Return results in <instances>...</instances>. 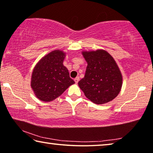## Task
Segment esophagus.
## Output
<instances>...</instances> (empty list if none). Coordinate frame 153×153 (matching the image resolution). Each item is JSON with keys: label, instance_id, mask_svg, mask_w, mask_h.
<instances>
[{"label": "esophagus", "instance_id": "esophagus-1", "mask_svg": "<svg viewBox=\"0 0 153 153\" xmlns=\"http://www.w3.org/2000/svg\"><path fill=\"white\" fill-rule=\"evenodd\" d=\"M79 80V77H76V78L74 79V81H75V82H76V84H77V83H78Z\"/></svg>", "mask_w": 153, "mask_h": 153}]
</instances>
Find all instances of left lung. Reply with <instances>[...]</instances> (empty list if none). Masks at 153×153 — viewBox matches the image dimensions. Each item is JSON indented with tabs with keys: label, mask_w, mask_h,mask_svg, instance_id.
<instances>
[{
	"label": "left lung",
	"mask_w": 153,
	"mask_h": 153,
	"mask_svg": "<svg viewBox=\"0 0 153 153\" xmlns=\"http://www.w3.org/2000/svg\"><path fill=\"white\" fill-rule=\"evenodd\" d=\"M82 53L87 66L85 77L78 82L79 88L96 104L112 100L119 94L123 83L122 74L112 56L104 50Z\"/></svg>",
	"instance_id": "8db88e82"
}]
</instances>
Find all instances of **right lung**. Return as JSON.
<instances>
[{
  "label": "right lung",
  "instance_id": "1",
  "mask_svg": "<svg viewBox=\"0 0 153 153\" xmlns=\"http://www.w3.org/2000/svg\"><path fill=\"white\" fill-rule=\"evenodd\" d=\"M66 53L55 50L42 57L34 66L31 77V87L36 97L50 102L61 96L75 82L63 65Z\"/></svg>",
  "mask_w": 153,
  "mask_h": 153
}]
</instances>
